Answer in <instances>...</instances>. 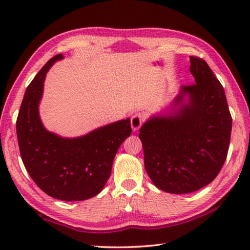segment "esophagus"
<instances>
[{"label": "esophagus", "instance_id": "obj_1", "mask_svg": "<svg viewBox=\"0 0 250 250\" xmlns=\"http://www.w3.org/2000/svg\"><path fill=\"white\" fill-rule=\"evenodd\" d=\"M145 120V115L143 113H135L133 116L131 117V126L133 131H137L141 125H143V122Z\"/></svg>", "mask_w": 250, "mask_h": 250}]
</instances>
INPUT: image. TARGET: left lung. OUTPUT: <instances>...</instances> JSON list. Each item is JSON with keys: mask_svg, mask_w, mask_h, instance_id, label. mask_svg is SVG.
I'll use <instances>...</instances> for the list:
<instances>
[{"mask_svg": "<svg viewBox=\"0 0 250 250\" xmlns=\"http://www.w3.org/2000/svg\"><path fill=\"white\" fill-rule=\"evenodd\" d=\"M195 83L183 86L173 116L152 117L140 129L147 174L159 189L190 193L210 184L229 150L232 117L224 87L208 64L190 56ZM185 94L189 103L182 104Z\"/></svg>", "mask_w": 250, "mask_h": 250, "instance_id": "left-lung-1", "label": "left lung"}]
</instances>
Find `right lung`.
<instances>
[{
  "label": "right lung",
  "instance_id": "right-lung-1",
  "mask_svg": "<svg viewBox=\"0 0 250 250\" xmlns=\"http://www.w3.org/2000/svg\"><path fill=\"white\" fill-rule=\"evenodd\" d=\"M62 58H51L26 88L16 130L21 159L37 187L58 200L83 201L100 193L107 182L118 148L132 132L131 121H117L71 140L47 131L39 103L46 73Z\"/></svg>",
  "mask_w": 250,
  "mask_h": 250
}]
</instances>
